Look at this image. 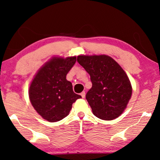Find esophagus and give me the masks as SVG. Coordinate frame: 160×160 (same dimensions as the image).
<instances>
[{"mask_svg": "<svg viewBox=\"0 0 160 160\" xmlns=\"http://www.w3.org/2000/svg\"><path fill=\"white\" fill-rule=\"evenodd\" d=\"M85 95H86V93H85V92L83 91L82 93H81V96H82V98H85Z\"/></svg>", "mask_w": 160, "mask_h": 160, "instance_id": "esophagus-1", "label": "esophagus"}]
</instances>
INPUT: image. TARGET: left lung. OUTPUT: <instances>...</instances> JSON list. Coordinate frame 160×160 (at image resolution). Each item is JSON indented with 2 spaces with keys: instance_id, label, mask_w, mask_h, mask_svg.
I'll use <instances>...</instances> for the list:
<instances>
[{
  "instance_id": "left-lung-1",
  "label": "left lung",
  "mask_w": 160,
  "mask_h": 160,
  "mask_svg": "<svg viewBox=\"0 0 160 160\" xmlns=\"http://www.w3.org/2000/svg\"><path fill=\"white\" fill-rule=\"evenodd\" d=\"M77 61L90 76L92 87L86 99L93 114L103 120L119 117L132 95V86L124 70L105 54L79 55Z\"/></svg>"
}]
</instances>
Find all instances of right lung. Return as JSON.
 <instances>
[{"instance_id": "obj_1", "label": "right lung", "mask_w": 160, "mask_h": 160, "mask_svg": "<svg viewBox=\"0 0 160 160\" xmlns=\"http://www.w3.org/2000/svg\"><path fill=\"white\" fill-rule=\"evenodd\" d=\"M76 57L53 58L38 70L29 88V98L38 113L48 122H55L69 114L72 104L82 96L74 93L66 75Z\"/></svg>"}]
</instances>
